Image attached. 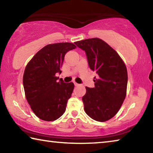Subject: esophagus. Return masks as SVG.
<instances>
[{
  "label": "esophagus",
  "instance_id": "esophagus-1",
  "mask_svg": "<svg viewBox=\"0 0 153 153\" xmlns=\"http://www.w3.org/2000/svg\"><path fill=\"white\" fill-rule=\"evenodd\" d=\"M74 85H75V86H79V84H77V83H76V82L74 83Z\"/></svg>",
  "mask_w": 153,
  "mask_h": 153
}]
</instances>
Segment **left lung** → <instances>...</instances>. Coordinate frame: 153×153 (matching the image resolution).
I'll return each instance as SVG.
<instances>
[{
  "label": "left lung",
  "instance_id": "1",
  "mask_svg": "<svg viewBox=\"0 0 153 153\" xmlns=\"http://www.w3.org/2000/svg\"><path fill=\"white\" fill-rule=\"evenodd\" d=\"M86 52L90 68L97 74L94 88L86 87L82 97L84 111L97 121L113 117L125 100L128 71L125 63L113 48L100 38H94L75 42Z\"/></svg>",
  "mask_w": 153,
  "mask_h": 153
}]
</instances>
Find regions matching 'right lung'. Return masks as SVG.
Listing matches in <instances>:
<instances>
[{
    "instance_id": "1",
    "label": "right lung",
    "mask_w": 153,
    "mask_h": 153,
    "mask_svg": "<svg viewBox=\"0 0 153 153\" xmlns=\"http://www.w3.org/2000/svg\"><path fill=\"white\" fill-rule=\"evenodd\" d=\"M73 43L48 45L33 56L25 67L23 84L26 99L35 115L40 120L52 121L65 113L67 100L74 88L73 82H57L56 73L67 52L76 48Z\"/></svg>"
}]
</instances>
